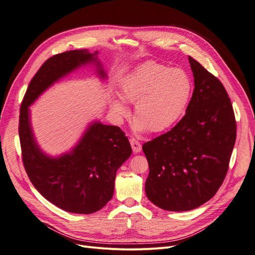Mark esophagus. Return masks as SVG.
<instances>
[{"label": "esophagus", "mask_w": 255, "mask_h": 255, "mask_svg": "<svg viewBox=\"0 0 255 255\" xmlns=\"http://www.w3.org/2000/svg\"><path fill=\"white\" fill-rule=\"evenodd\" d=\"M130 144H131V148H132V151L133 153H140L141 152V144L138 140H136L135 138H131L130 139Z\"/></svg>", "instance_id": "34e87169"}]
</instances>
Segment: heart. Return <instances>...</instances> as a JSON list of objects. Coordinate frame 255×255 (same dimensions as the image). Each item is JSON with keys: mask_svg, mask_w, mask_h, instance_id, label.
<instances>
[{"mask_svg": "<svg viewBox=\"0 0 255 255\" xmlns=\"http://www.w3.org/2000/svg\"><path fill=\"white\" fill-rule=\"evenodd\" d=\"M192 91V80L183 69L146 62L136 66L122 79L120 98L112 97L110 110L114 119L121 123L129 115L126 103H134V130L162 132L183 117Z\"/></svg>", "mask_w": 255, "mask_h": 255, "instance_id": "obj_1", "label": "heart"}]
</instances>
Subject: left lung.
Returning a JSON list of instances; mask_svg holds the SVG:
<instances>
[{
	"mask_svg": "<svg viewBox=\"0 0 255 255\" xmlns=\"http://www.w3.org/2000/svg\"><path fill=\"white\" fill-rule=\"evenodd\" d=\"M194 90L185 116L170 131L143 143L150 172L145 194L165 211H190L216 194L229 169L236 120L223 85L188 57Z\"/></svg>",
	"mask_w": 255,
	"mask_h": 255,
	"instance_id": "1",
	"label": "left lung"
}]
</instances>
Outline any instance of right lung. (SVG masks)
I'll use <instances>...</instances> for the list:
<instances>
[{
  "label": "right lung",
  "instance_id": "obj_1",
  "mask_svg": "<svg viewBox=\"0 0 255 255\" xmlns=\"http://www.w3.org/2000/svg\"><path fill=\"white\" fill-rule=\"evenodd\" d=\"M86 66L95 67L97 76L107 79L98 50H68L49 58L31 80L19 116L22 161L29 179L48 202L75 214L97 212L112 199L117 170L132 153L130 142L119 127L95 120L70 151L51 156L37 142L30 106L59 80Z\"/></svg>",
  "mask_w": 255,
  "mask_h": 255
}]
</instances>
